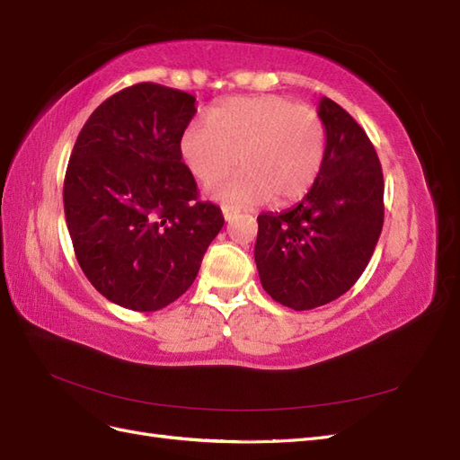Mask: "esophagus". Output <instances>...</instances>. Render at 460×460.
<instances>
[{
	"label": "esophagus",
	"instance_id": "34e87169",
	"mask_svg": "<svg viewBox=\"0 0 460 460\" xmlns=\"http://www.w3.org/2000/svg\"><path fill=\"white\" fill-rule=\"evenodd\" d=\"M222 215H225V220H226V222H230V220L234 218V215H235V208L225 205V207H222Z\"/></svg>",
	"mask_w": 460,
	"mask_h": 460
}]
</instances>
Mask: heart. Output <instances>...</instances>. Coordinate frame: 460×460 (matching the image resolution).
Wrapping results in <instances>:
<instances>
[{
	"label": "heart",
	"mask_w": 460,
	"mask_h": 460,
	"mask_svg": "<svg viewBox=\"0 0 460 460\" xmlns=\"http://www.w3.org/2000/svg\"><path fill=\"white\" fill-rule=\"evenodd\" d=\"M180 155L203 184H215L240 161L243 171L213 190L235 207L301 201L326 159V127L311 107L282 95L234 97L191 120L180 136Z\"/></svg>",
	"instance_id": "1"
}]
</instances>
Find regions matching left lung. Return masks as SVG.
Here are the masks:
<instances>
[{
  "label": "left lung",
  "instance_id": "left-lung-1",
  "mask_svg": "<svg viewBox=\"0 0 460 460\" xmlns=\"http://www.w3.org/2000/svg\"><path fill=\"white\" fill-rule=\"evenodd\" d=\"M318 117L326 159L316 184L288 211L257 217L261 284L294 311L343 296L367 269L384 226V174L367 132L328 97Z\"/></svg>",
  "mask_w": 460,
  "mask_h": 460
}]
</instances>
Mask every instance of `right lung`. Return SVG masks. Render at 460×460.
<instances>
[{"instance_id":"1","label":"right lung","mask_w":460,"mask_h":460,"mask_svg":"<svg viewBox=\"0 0 460 460\" xmlns=\"http://www.w3.org/2000/svg\"><path fill=\"white\" fill-rule=\"evenodd\" d=\"M196 97L153 82L111 95L80 130L63 203L82 272L124 309L159 311L193 284L225 225L180 155Z\"/></svg>"}]
</instances>
